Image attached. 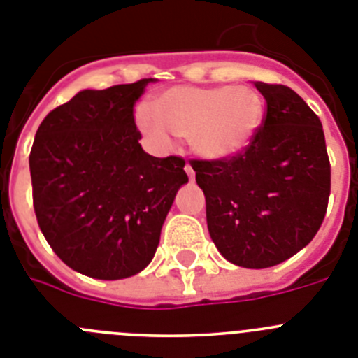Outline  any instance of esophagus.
Instances as JSON below:
<instances>
[{"mask_svg": "<svg viewBox=\"0 0 358 358\" xmlns=\"http://www.w3.org/2000/svg\"><path fill=\"white\" fill-rule=\"evenodd\" d=\"M185 170H186V173H188V177H189V181H194V177H195V172H194V169H192V164H189V163H186Z\"/></svg>", "mask_w": 358, "mask_h": 358, "instance_id": "34e87169", "label": "esophagus"}]
</instances>
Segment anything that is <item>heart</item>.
<instances>
[{
    "instance_id": "1",
    "label": "heart",
    "mask_w": 358,
    "mask_h": 358,
    "mask_svg": "<svg viewBox=\"0 0 358 358\" xmlns=\"http://www.w3.org/2000/svg\"><path fill=\"white\" fill-rule=\"evenodd\" d=\"M154 113L138 109L136 125L156 147L172 134L188 138L197 156L229 159L249 147L264 123V100L249 85H173L152 100Z\"/></svg>"
}]
</instances>
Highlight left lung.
Masks as SVG:
<instances>
[{"instance_id":"1","label":"left lung","mask_w":358,"mask_h":358,"mask_svg":"<svg viewBox=\"0 0 358 358\" xmlns=\"http://www.w3.org/2000/svg\"><path fill=\"white\" fill-rule=\"evenodd\" d=\"M267 113L249 147L229 159H192L208 231L231 264L265 268L312 242L330 197L321 120L296 91L255 82Z\"/></svg>"}]
</instances>
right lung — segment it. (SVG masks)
Here are the masks:
<instances>
[{"label":"right lung","mask_w":358,"mask_h":358,"mask_svg":"<svg viewBox=\"0 0 358 358\" xmlns=\"http://www.w3.org/2000/svg\"><path fill=\"white\" fill-rule=\"evenodd\" d=\"M152 78L84 90L43 120L30 152L34 210L44 238L77 273L123 280L156 255L185 159L141 148L134 106Z\"/></svg>","instance_id":"add662e5"}]
</instances>
